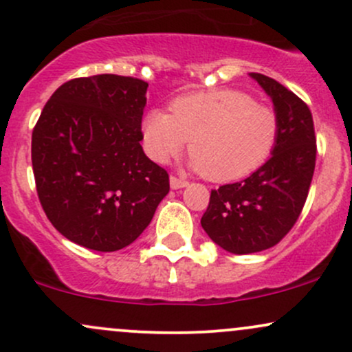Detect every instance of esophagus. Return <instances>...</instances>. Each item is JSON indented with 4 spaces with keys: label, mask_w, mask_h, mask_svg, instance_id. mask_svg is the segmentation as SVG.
I'll return each instance as SVG.
<instances>
[{
    "label": "esophagus",
    "mask_w": 352,
    "mask_h": 352,
    "mask_svg": "<svg viewBox=\"0 0 352 352\" xmlns=\"http://www.w3.org/2000/svg\"><path fill=\"white\" fill-rule=\"evenodd\" d=\"M188 185L187 180H182V179H177V177H170V187L173 190H179V188H185Z\"/></svg>",
    "instance_id": "obj_1"
}]
</instances>
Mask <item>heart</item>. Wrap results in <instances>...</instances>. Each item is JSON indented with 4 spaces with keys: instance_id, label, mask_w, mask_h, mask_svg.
Returning a JSON list of instances; mask_svg holds the SVG:
<instances>
[{
    "instance_id": "1",
    "label": "heart",
    "mask_w": 352,
    "mask_h": 352,
    "mask_svg": "<svg viewBox=\"0 0 352 352\" xmlns=\"http://www.w3.org/2000/svg\"><path fill=\"white\" fill-rule=\"evenodd\" d=\"M278 132L274 109L236 89L180 96L170 104V114L153 109L142 120L151 159L168 162L190 139L188 167L218 184L245 179L260 168L272 155Z\"/></svg>"
}]
</instances>
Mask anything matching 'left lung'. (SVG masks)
Wrapping results in <instances>:
<instances>
[{
    "label": "left lung",
    "mask_w": 352,
    "mask_h": 352,
    "mask_svg": "<svg viewBox=\"0 0 352 352\" xmlns=\"http://www.w3.org/2000/svg\"><path fill=\"white\" fill-rule=\"evenodd\" d=\"M272 99L280 122L266 162L248 179L212 190L201 228L233 254L272 248L296 223L316 164V137L309 107L268 76L250 72Z\"/></svg>",
    "instance_id": "left-lung-1"
}]
</instances>
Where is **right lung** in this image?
Instances as JSON below:
<instances>
[{
  "label": "right lung",
  "instance_id": "right-lung-1",
  "mask_svg": "<svg viewBox=\"0 0 352 352\" xmlns=\"http://www.w3.org/2000/svg\"><path fill=\"white\" fill-rule=\"evenodd\" d=\"M148 84L99 74L64 82L33 131L31 159L44 213L60 235L96 252L140 236L170 190L142 151Z\"/></svg>",
  "mask_w": 352,
  "mask_h": 352
}]
</instances>
